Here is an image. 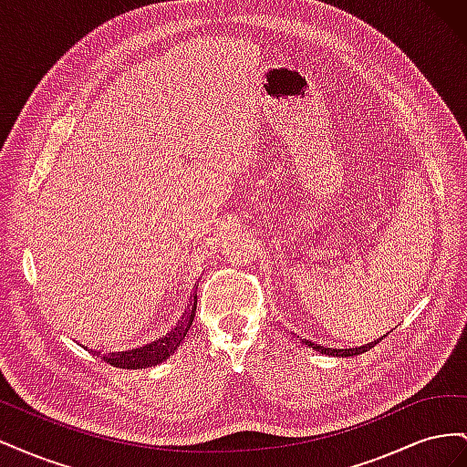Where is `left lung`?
Listing matches in <instances>:
<instances>
[{"mask_svg": "<svg viewBox=\"0 0 467 467\" xmlns=\"http://www.w3.org/2000/svg\"><path fill=\"white\" fill-rule=\"evenodd\" d=\"M309 345H312V347H314V348H317V350L321 348V352H331V348H323V347H319V345H314V343H309ZM333 352H335V348H333Z\"/></svg>", "mask_w": 467, "mask_h": 467, "instance_id": "obj_1", "label": "left lung"}]
</instances>
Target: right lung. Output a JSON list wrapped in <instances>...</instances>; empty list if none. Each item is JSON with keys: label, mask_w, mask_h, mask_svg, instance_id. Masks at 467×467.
<instances>
[{"label": "right lung", "mask_w": 467, "mask_h": 467, "mask_svg": "<svg viewBox=\"0 0 467 467\" xmlns=\"http://www.w3.org/2000/svg\"><path fill=\"white\" fill-rule=\"evenodd\" d=\"M194 309H196V304H194V307L192 309H189V316H187V321H185V325H182V327L179 329V333H173V337L169 338V341L165 343V347H161V348H151V350H146L144 352V348H138V350H132V352H122L120 357H115V358H107L110 364H120V366H134V368H146V366H155V364H161L163 360H167L169 357L173 355L175 352V348L179 347V343L182 341V338H185V335H187V331H189V327H191V323H192V319H194ZM158 347V345H155ZM88 348V347H86ZM146 348H150V347H146ZM91 352L93 355H101V350H97V348H91ZM105 358V357H103Z\"/></svg>", "instance_id": "1"}]
</instances>
